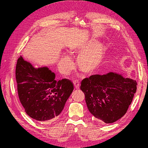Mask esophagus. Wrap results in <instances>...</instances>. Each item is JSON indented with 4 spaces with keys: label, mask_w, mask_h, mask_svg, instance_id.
<instances>
[{
    "label": "esophagus",
    "mask_w": 148,
    "mask_h": 148,
    "mask_svg": "<svg viewBox=\"0 0 148 148\" xmlns=\"http://www.w3.org/2000/svg\"><path fill=\"white\" fill-rule=\"evenodd\" d=\"M73 83H74V85L75 88L77 89H79V88H80V83L79 81L77 80H75L73 82Z\"/></svg>",
    "instance_id": "34e87169"
}]
</instances>
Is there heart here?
Returning a JSON list of instances; mask_svg holds the SVG:
<instances>
[{
	"mask_svg": "<svg viewBox=\"0 0 148 148\" xmlns=\"http://www.w3.org/2000/svg\"><path fill=\"white\" fill-rule=\"evenodd\" d=\"M69 51L71 54H79L77 59V65L81 71L86 74L94 73L101 62L104 48L102 43L92 39L81 44L72 46ZM73 62L67 54L62 56L59 68L64 74H68L71 69Z\"/></svg>",
	"mask_w": 148,
	"mask_h": 148,
	"instance_id": "obj_1",
	"label": "heart"
}]
</instances>
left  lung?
Wrapping results in <instances>:
<instances>
[{"instance_id": "8db88e82", "label": "left lung", "mask_w": 148, "mask_h": 148, "mask_svg": "<svg viewBox=\"0 0 148 148\" xmlns=\"http://www.w3.org/2000/svg\"><path fill=\"white\" fill-rule=\"evenodd\" d=\"M136 85L133 79L110 72L84 79L80 89L85 95L88 110L95 120L111 123L126 113L136 92Z\"/></svg>"}]
</instances>
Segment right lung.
Instances as JSON below:
<instances>
[{"mask_svg":"<svg viewBox=\"0 0 148 148\" xmlns=\"http://www.w3.org/2000/svg\"><path fill=\"white\" fill-rule=\"evenodd\" d=\"M15 77L25 112L38 122L55 121L74 90L71 81H57L55 74L48 67H35L21 56L17 60Z\"/></svg>","mask_w":148,"mask_h":148,"instance_id":"add662e5","label":"right lung"}]
</instances>
